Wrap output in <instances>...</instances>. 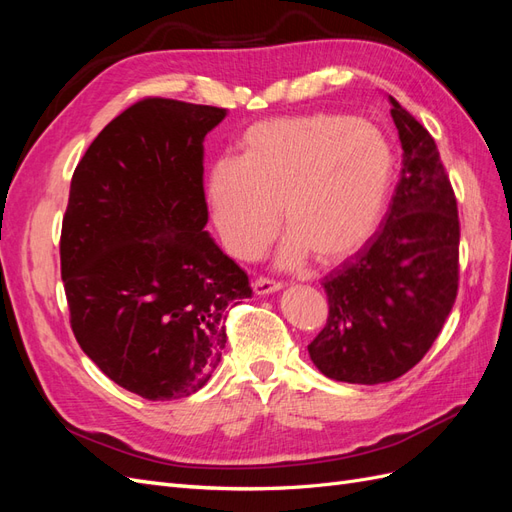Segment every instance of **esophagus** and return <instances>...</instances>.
<instances>
[{"instance_id": "esophagus-1", "label": "esophagus", "mask_w": 512, "mask_h": 512, "mask_svg": "<svg viewBox=\"0 0 512 512\" xmlns=\"http://www.w3.org/2000/svg\"><path fill=\"white\" fill-rule=\"evenodd\" d=\"M282 288H284L282 282L269 280V277H258V280L254 282V292L256 294H271V292H277V290H282Z\"/></svg>"}]
</instances>
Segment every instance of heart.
<instances>
[{
  "mask_svg": "<svg viewBox=\"0 0 512 512\" xmlns=\"http://www.w3.org/2000/svg\"><path fill=\"white\" fill-rule=\"evenodd\" d=\"M395 151L376 126L342 113L258 121L239 158L211 162L205 194L215 230L241 260L265 252L282 220L277 262L350 258L376 235L395 181Z\"/></svg>",
  "mask_w": 512,
  "mask_h": 512,
  "instance_id": "heart-1",
  "label": "heart"
}]
</instances>
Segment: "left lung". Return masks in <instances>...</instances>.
Masks as SVG:
<instances>
[{
    "label": "left lung",
    "mask_w": 512,
    "mask_h": 512,
    "mask_svg": "<svg viewBox=\"0 0 512 512\" xmlns=\"http://www.w3.org/2000/svg\"><path fill=\"white\" fill-rule=\"evenodd\" d=\"M404 160L389 213L354 260L324 277L329 318L307 346L324 376L380 384L423 359L459 286L457 198L431 134L389 96Z\"/></svg>",
    "instance_id": "8db88e82"
}]
</instances>
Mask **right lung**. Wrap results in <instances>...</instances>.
I'll return each instance as SVG.
<instances>
[{"instance_id":"right-lung-1","label":"right lung","mask_w":512,"mask_h":512,"mask_svg":"<svg viewBox=\"0 0 512 512\" xmlns=\"http://www.w3.org/2000/svg\"><path fill=\"white\" fill-rule=\"evenodd\" d=\"M226 108L145 98L76 166L61 224V280L76 342L149 401L203 389L247 273L205 230L203 141Z\"/></svg>"}]
</instances>
